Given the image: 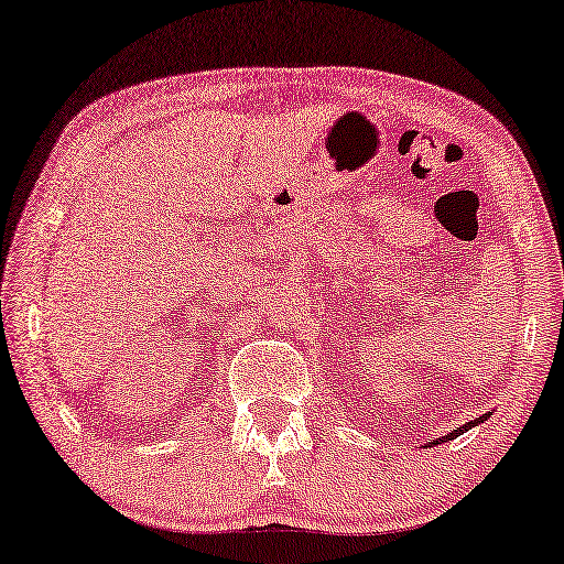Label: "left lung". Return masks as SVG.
<instances>
[{
  "mask_svg": "<svg viewBox=\"0 0 564 564\" xmlns=\"http://www.w3.org/2000/svg\"><path fill=\"white\" fill-rule=\"evenodd\" d=\"M487 416H489V414H481L479 419H475V422H469V424H464V426H457V429H454V432H449V434H446V436H442V440H436V442H432V444L452 442V440H454V436H459V434H464V432H467V429H471V426H477V424H481V422H487Z\"/></svg>",
  "mask_w": 564,
  "mask_h": 564,
  "instance_id": "8db88e82",
  "label": "left lung"
}]
</instances>
